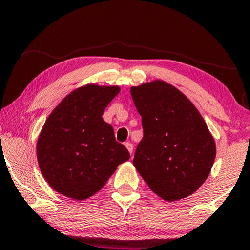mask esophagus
I'll return each mask as SVG.
<instances>
[{"instance_id":"esophagus-1","label":"esophagus","mask_w":250,"mask_h":250,"mask_svg":"<svg viewBox=\"0 0 250 250\" xmlns=\"http://www.w3.org/2000/svg\"><path fill=\"white\" fill-rule=\"evenodd\" d=\"M125 147H127L129 153H130V154H132V149H134V145H132L130 142H127V143H125Z\"/></svg>"}]
</instances>
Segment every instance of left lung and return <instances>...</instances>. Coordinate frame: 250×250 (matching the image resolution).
I'll use <instances>...</instances> for the list:
<instances>
[{
    "label": "left lung",
    "instance_id": "left-lung-1",
    "mask_svg": "<svg viewBox=\"0 0 250 250\" xmlns=\"http://www.w3.org/2000/svg\"><path fill=\"white\" fill-rule=\"evenodd\" d=\"M144 137L134 166L153 192L166 201L194 193L210 174L216 145L205 120L178 89L155 80L131 86Z\"/></svg>",
    "mask_w": 250,
    "mask_h": 250
}]
</instances>
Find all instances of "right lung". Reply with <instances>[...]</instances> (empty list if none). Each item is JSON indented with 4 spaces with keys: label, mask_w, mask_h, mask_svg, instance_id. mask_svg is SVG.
<instances>
[{
    "label": "right lung",
    "mask_w": 250,
    "mask_h": 250,
    "mask_svg": "<svg viewBox=\"0 0 250 250\" xmlns=\"http://www.w3.org/2000/svg\"><path fill=\"white\" fill-rule=\"evenodd\" d=\"M120 88L86 84L62 99L46 119L36 144L43 177L61 194L84 200L130 158L102 115Z\"/></svg>",
    "instance_id": "add662e5"
}]
</instances>
